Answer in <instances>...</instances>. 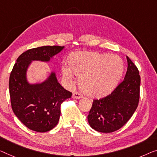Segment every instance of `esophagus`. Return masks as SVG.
<instances>
[{
	"label": "esophagus",
	"instance_id": "34e87169",
	"mask_svg": "<svg viewBox=\"0 0 157 157\" xmlns=\"http://www.w3.org/2000/svg\"><path fill=\"white\" fill-rule=\"evenodd\" d=\"M72 97L73 98V99H80L82 98V95L79 92H75V93H73V94H72Z\"/></svg>",
	"mask_w": 157,
	"mask_h": 157
}]
</instances>
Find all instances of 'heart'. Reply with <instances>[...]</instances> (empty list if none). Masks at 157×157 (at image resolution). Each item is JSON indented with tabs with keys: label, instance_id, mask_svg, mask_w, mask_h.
Masks as SVG:
<instances>
[{
	"label": "heart",
	"instance_id": "1",
	"mask_svg": "<svg viewBox=\"0 0 157 157\" xmlns=\"http://www.w3.org/2000/svg\"><path fill=\"white\" fill-rule=\"evenodd\" d=\"M68 66H63L64 80L71 85L74 74L79 77V85L86 96L100 99L113 92L122 78L124 65L118 56L78 51L67 58Z\"/></svg>",
	"mask_w": 157,
	"mask_h": 157
}]
</instances>
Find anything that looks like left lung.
<instances>
[{
	"instance_id": "1",
	"label": "left lung",
	"mask_w": 157,
	"mask_h": 157,
	"mask_svg": "<svg viewBox=\"0 0 157 157\" xmlns=\"http://www.w3.org/2000/svg\"><path fill=\"white\" fill-rule=\"evenodd\" d=\"M128 69L124 80L111 94L94 100L87 116L90 125L100 132L118 130L129 121L138 106L140 76L137 67L126 56Z\"/></svg>"
}]
</instances>
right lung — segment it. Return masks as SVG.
Instances as JSON below:
<instances>
[{
  "label": "right lung",
  "mask_w": 157,
  "mask_h": 157,
  "mask_svg": "<svg viewBox=\"0 0 157 157\" xmlns=\"http://www.w3.org/2000/svg\"><path fill=\"white\" fill-rule=\"evenodd\" d=\"M64 46H44L29 49L16 60L9 79L11 106L19 120L29 129L45 132L55 128L60 116V104L72 93L58 82L56 72L51 71L43 82L30 83L28 68L32 61L48 63Z\"/></svg>",
  "instance_id": "obj_1"
}]
</instances>
